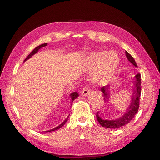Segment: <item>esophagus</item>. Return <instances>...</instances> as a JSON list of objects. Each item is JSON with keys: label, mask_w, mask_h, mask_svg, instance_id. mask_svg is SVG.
Segmentation results:
<instances>
[{"label": "esophagus", "mask_w": 160, "mask_h": 160, "mask_svg": "<svg viewBox=\"0 0 160 160\" xmlns=\"http://www.w3.org/2000/svg\"><path fill=\"white\" fill-rule=\"evenodd\" d=\"M81 92H82V95L86 96L90 93V89L88 88L87 87H84L82 90Z\"/></svg>", "instance_id": "34e87169"}]
</instances>
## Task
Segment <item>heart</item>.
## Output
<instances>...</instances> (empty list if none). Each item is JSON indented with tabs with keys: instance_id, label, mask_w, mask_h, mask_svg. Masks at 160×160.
<instances>
[{
	"instance_id": "b5f03b06",
	"label": "heart",
	"mask_w": 160,
	"mask_h": 160,
	"mask_svg": "<svg viewBox=\"0 0 160 160\" xmlns=\"http://www.w3.org/2000/svg\"><path fill=\"white\" fill-rule=\"evenodd\" d=\"M119 64V56L114 51H96L84 59L83 68L89 72L95 71L92 80L95 83L106 84L112 78Z\"/></svg>"
}]
</instances>
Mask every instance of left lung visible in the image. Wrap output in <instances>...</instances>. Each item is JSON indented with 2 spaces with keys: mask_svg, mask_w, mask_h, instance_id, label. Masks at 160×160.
<instances>
[{
  "mask_svg": "<svg viewBox=\"0 0 160 160\" xmlns=\"http://www.w3.org/2000/svg\"><path fill=\"white\" fill-rule=\"evenodd\" d=\"M126 57L128 59V61L130 62L135 67H138L136 65V61L130 54H129L127 51L125 52ZM132 98L130 99V103L128 107V108L125 110L124 114L119 118H116V119L109 120V119H103V118L99 116V112H97L96 117L99 124L102 127L110 129H117L122 127L125 125H127L130 122L132 118L135 117L136 113L138 112L139 108V102L140 98L141 93V76L140 73H138L135 76L134 81L132 83ZM101 91L103 92V99L104 101L108 103L110 98V85L102 87L101 88Z\"/></svg>",
  "mask_w": 160,
  "mask_h": 160,
  "instance_id": "1",
  "label": "left lung"
}]
</instances>
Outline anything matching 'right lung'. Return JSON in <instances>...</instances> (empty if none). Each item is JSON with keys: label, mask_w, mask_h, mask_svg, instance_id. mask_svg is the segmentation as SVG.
<instances>
[{"label": "right lung", "mask_w": 160, "mask_h": 160, "mask_svg": "<svg viewBox=\"0 0 160 160\" xmlns=\"http://www.w3.org/2000/svg\"><path fill=\"white\" fill-rule=\"evenodd\" d=\"M47 46V43H43V44H41V45H39V46L36 47V48H35V49L33 50L31 53H30V54L28 56V57H27V58H26V59H25L24 62H25L26 61H27L28 59H29L30 58H31L33 55L35 54L37 52H38L39 50V49H41V48H43V47H45V46ZM69 96H70V98H71V103H72L71 105H72L73 100L75 99H76L78 97L79 95H78V92H77L76 91H75V92H72V93L69 95ZM68 118H69V116L65 118V121H63V122H62V123H61L58 126H57V127H56V128H53V129H50V130L45 131V132H53V131H55V130H57V129H60L61 128H62V126L65 124V122H67V121H68Z\"/></svg>", "instance_id": "add662e5"}]
</instances>
